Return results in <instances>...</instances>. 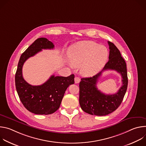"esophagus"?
<instances>
[{"label": "esophagus", "instance_id": "obj_1", "mask_svg": "<svg viewBox=\"0 0 146 146\" xmlns=\"http://www.w3.org/2000/svg\"><path fill=\"white\" fill-rule=\"evenodd\" d=\"M80 81V78L78 77H75L74 78V82L76 83V84H77V83H78Z\"/></svg>", "mask_w": 146, "mask_h": 146}]
</instances>
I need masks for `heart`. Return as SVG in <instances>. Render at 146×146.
Wrapping results in <instances>:
<instances>
[{"mask_svg":"<svg viewBox=\"0 0 146 146\" xmlns=\"http://www.w3.org/2000/svg\"><path fill=\"white\" fill-rule=\"evenodd\" d=\"M69 58L75 66H80L81 73L91 76L105 66L108 58V50L92 41H82L70 47Z\"/></svg>","mask_w":146,"mask_h":146,"instance_id":"b5f03b06","label":"heart"}]
</instances>
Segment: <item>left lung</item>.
I'll return each instance as SVG.
<instances>
[{
	"mask_svg": "<svg viewBox=\"0 0 146 146\" xmlns=\"http://www.w3.org/2000/svg\"><path fill=\"white\" fill-rule=\"evenodd\" d=\"M110 53L109 61L102 70L92 77L82 78L79 84V103L81 109L91 115H106L115 111L121 105L128 87V76L126 62L119 50L108 41ZM113 70L122 77V86L114 94L106 95L98 90L96 83L103 71Z\"/></svg>",
	"mask_w": 146,
	"mask_h": 146,
	"instance_id": "left-lung-1",
	"label": "left lung"
}]
</instances>
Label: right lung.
Wrapping results in <instances>:
<instances>
[{
    "instance_id": "obj_1",
    "label": "right lung",
    "mask_w": 146,
    "mask_h": 146,
    "mask_svg": "<svg viewBox=\"0 0 146 146\" xmlns=\"http://www.w3.org/2000/svg\"><path fill=\"white\" fill-rule=\"evenodd\" d=\"M54 45L44 37L38 38L22 54L18 62L15 76L17 92L24 107L35 114L48 115L55 112L59 108L68 87L74 83V75L68 77L51 76L44 84L32 86L23 76L25 62L42 49H53Z\"/></svg>"
}]
</instances>
